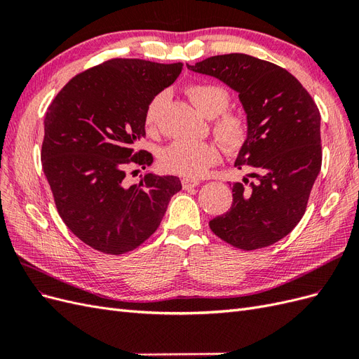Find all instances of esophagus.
Listing matches in <instances>:
<instances>
[{"instance_id": "1", "label": "esophagus", "mask_w": 359, "mask_h": 359, "mask_svg": "<svg viewBox=\"0 0 359 359\" xmlns=\"http://www.w3.org/2000/svg\"><path fill=\"white\" fill-rule=\"evenodd\" d=\"M181 182H182V187H184V189L198 187L199 184H201V181H199V180H190V178H184Z\"/></svg>"}]
</instances>
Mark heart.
I'll list each match as a JSON object with an SVG mask.
<instances>
[{"label": "heart", "mask_w": 359, "mask_h": 359, "mask_svg": "<svg viewBox=\"0 0 359 359\" xmlns=\"http://www.w3.org/2000/svg\"><path fill=\"white\" fill-rule=\"evenodd\" d=\"M191 104L212 121L215 137L229 153L241 149L247 142L250 128L245 116L236 112H224L231 103V94L223 86L210 82H196L186 90ZM165 95L158 94L149 102L145 111V127L156 130ZM219 148L206 140H175L160 154V163L165 170L186 178H201L212 165L219 161Z\"/></svg>", "instance_id": "1"}]
</instances>
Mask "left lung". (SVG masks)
Segmentation results:
<instances>
[{
	"label": "left lung",
	"mask_w": 359,
	"mask_h": 359,
	"mask_svg": "<svg viewBox=\"0 0 359 359\" xmlns=\"http://www.w3.org/2000/svg\"><path fill=\"white\" fill-rule=\"evenodd\" d=\"M187 69L214 76L238 93L250 135L235 166L250 168L255 182L232 186L231 210L211 231L241 250L264 248L293 231L307 208L322 166L320 114L287 70L245 53L210 57Z\"/></svg>",
	"instance_id": "1"
}]
</instances>
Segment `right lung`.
Here are the masks:
<instances>
[{
    "instance_id": "obj_1",
    "label": "right lung",
    "mask_w": 359,
    "mask_h": 359,
    "mask_svg": "<svg viewBox=\"0 0 359 359\" xmlns=\"http://www.w3.org/2000/svg\"><path fill=\"white\" fill-rule=\"evenodd\" d=\"M181 70V62L109 60L76 74L48 107L43 172L62 222L94 250L124 255L145 243L181 190L172 175L124 180L127 166L153 163L135 144L145 137L149 102Z\"/></svg>"
}]
</instances>
